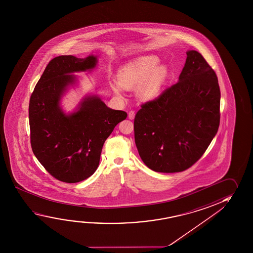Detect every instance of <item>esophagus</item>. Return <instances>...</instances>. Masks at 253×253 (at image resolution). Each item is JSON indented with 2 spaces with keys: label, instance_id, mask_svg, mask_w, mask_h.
<instances>
[{
  "label": "esophagus",
  "instance_id": "obj_1",
  "mask_svg": "<svg viewBox=\"0 0 253 253\" xmlns=\"http://www.w3.org/2000/svg\"><path fill=\"white\" fill-rule=\"evenodd\" d=\"M128 119H130V120H133L134 119V117H135V112L134 111H129L128 114Z\"/></svg>",
  "mask_w": 253,
  "mask_h": 253
}]
</instances>
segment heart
I'll return each instance as SVG.
<instances>
[{"instance_id":"heart-1","label":"heart","mask_w":253,"mask_h":253,"mask_svg":"<svg viewBox=\"0 0 253 253\" xmlns=\"http://www.w3.org/2000/svg\"><path fill=\"white\" fill-rule=\"evenodd\" d=\"M159 59L155 56H142L122 67L118 74V83L111 84L117 95L123 94V87L134 89L137 87L138 99L149 101L156 98L166 81L168 71L165 66H156Z\"/></svg>"}]
</instances>
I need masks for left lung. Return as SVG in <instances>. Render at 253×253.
I'll use <instances>...</instances> for the list:
<instances>
[{
  "label": "left lung",
  "mask_w": 253,
  "mask_h": 253,
  "mask_svg": "<svg viewBox=\"0 0 253 253\" xmlns=\"http://www.w3.org/2000/svg\"><path fill=\"white\" fill-rule=\"evenodd\" d=\"M186 54L178 82L142 104L134 119L139 156L156 172L191 168L219 128L220 91L215 72L199 52Z\"/></svg>",
  "instance_id": "left-lung-1"
}]
</instances>
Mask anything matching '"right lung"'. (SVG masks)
Segmentation results:
<instances>
[{"label":"right lung","instance_id":"1","mask_svg":"<svg viewBox=\"0 0 253 253\" xmlns=\"http://www.w3.org/2000/svg\"><path fill=\"white\" fill-rule=\"evenodd\" d=\"M97 57L60 55L46 65L30 98L31 145L38 161L54 178L81 182L95 172L106 139L127 113L114 110L95 95L87 96L78 111L65 115L60 99L74 84L76 71L91 70Z\"/></svg>","mask_w":253,"mask_h":253}]
</instances>
